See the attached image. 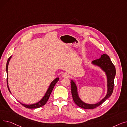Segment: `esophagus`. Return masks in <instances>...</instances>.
Masks as SVG:
<instances>
[{"instance_id":"1","label":"esophagus","mask_w":127,"mask_h":127,"mask_svg":"<svg viewBox=\"0 0 127 127\" xmlns=\"http://www.w3.org/2000/svg\"><path fill=\"white\" fill-rule=\"evenodd\" d=\"M62 77L63 78H68L69 77V75H68V74H67V73L64 72V73H63V75H62Z\"/></svg>"}]
</instances>
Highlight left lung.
<instances>
[{
    "label": "left lung",
    "instance_id": "obj_1",
    "mask_svg": "<svg viewBox=\"0 0 127 127\" xmlns=\"http://www.w3.org/2000/svg\"><path fill=\"white\" fill-rule=\"evenodd\" d=\"M92 63L100 67L105 72L107 78L108 91L106 95L100 101L95 104L86 103L79 98L76 84L72 80H71V94L73 100L78 106L84 109H93L101 104L111 96L114 89V81L116 75V69L115 66L111 61L110 57L107 55L103 54L101 56V57L99 59L93 61Z\"/></svg>",
    "mask_w": 127,
    "mask_h": 127
}]
</instances>
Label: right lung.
<instances>
[{
    "mask_svg": "<svg viewBox=\"0 0 127 127\" xmlns=\"http://www.w3.org/2000/svg\"><path fill=\"white\" fill-rule=\"evenodd\" d=\"M12 58V56H11L8 60L7 62H6V74H7V78H6V82H7V86H8V89L9 91V92H10V93L11 94V92L10 90L9 87V85H8V65L9 63V61L11 59V58ZM59 78H56L54 80L51 82V84H50V86H49V88L48 89L46 93H45V94L44 95V96L43 97V98L40 100L39 101H38V102L36 103H34V104H23L21 102H20V103H21L25 107L28 108V109H35V108H38L41 107V106L44 105L46 102H47L48 100L50 97V95L51 94V93L53 90V88H54L55 85H56V84L57 83V82L59 81Z\"/></svg>",
    "mask_w": 127,
    "mask_h": 127,
    "instance_id": "1",
    "label": "right lung"
}]
</instances>
